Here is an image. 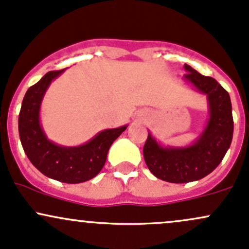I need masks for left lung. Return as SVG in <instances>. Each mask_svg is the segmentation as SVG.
Wrapping results in <instances>:
<instances>
[{
	"mask_svg": "<svg viewBox=\"0 0 249 249\" xmlns=\"http://www.w3.org/2000/svg\"><path fill=\"white\" fill-rule=\"evenodd\" d=\"M184 80L206 94L210 118L205 129L192 145L163 148L148 133L143 156L149 171L167 182L184 184L203 179L221 163L229 149L234 132L231 103L228 91L216 80L204 76L190 65H184Z\"/></svg>",
	"mask_w": 249,
	"mask_h": 249,
	"instance_id": "8db88e82",
	"label": "left lung"
}]
</instances>
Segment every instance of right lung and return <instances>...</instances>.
Returning a JSON list of instances; mask_svg holds the SVG:
<instances>
[{
  "mask_svg": "<svg viewBox=\"0 0 249 249\" xmlns=\"http://www.w3.org/2000/svg\"><path fill=\"white\" fill-rule=\"evenodd\" d=\"M63 71L64 69L49 71L26 91L19 114V135L26 155L39 172L65 184H78L99 174L109 146L127 125L104 130L80 146H62L49 141L40 125L39 111L50 83Z\"/></svg>",
  "mask_w": 249,
  "mask_h": 249,
  "instance_id": "obj_1",
  "label": "right lung"
}]
</instances>
